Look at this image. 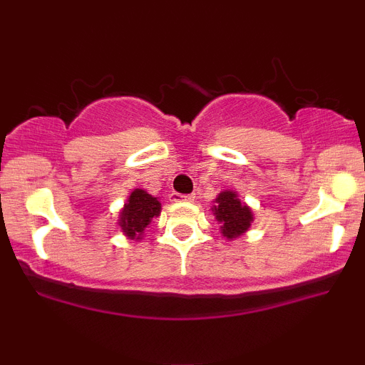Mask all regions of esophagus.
I'll return each instance as SVG.
<instances>
[{
  "instance_id": "obj_1",
  "label": "esophagus",
  "mask_w": 365,
  "mask_h": 365,
  "mask_svg": "<svg viewBox=\"0 0 365 365\" xmlns=\"http://www.w3.org/2000/svg\"><path fill=\"white\" fill-rule=\"evenodd\" d=\"M194 199H195L194 194H188V195L173 194V195H171V200H173V202H192Z\"/></svg>"
}]
</instances>
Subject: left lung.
Returning a JSON list of instances; mask_svg holds the SVG:
<instances>
[{
    "mask_svg": "<svg viewBox=\"0 0 365 365\" xmlns=\"http://www.w3.org/2000/svg\"><path fill=\"white\" fill-rule=\"evenodd\" d=\"M212 215L216 216L217 223H221V233L223 237L233 238L244 235L254 221V215L247 204L238 199V195L232 190L221 192L215 199Z\"/></svg>",
    "mask_w": 365,
    "mask_h": 365,
    "instance_id": "obj_1",
    "label": "left lung"
}]
</instances>
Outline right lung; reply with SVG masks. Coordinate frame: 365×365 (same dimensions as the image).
Wrapping results in <instances>:
<instances>
[{
	"label": "right lung",
	"mask_w": 365,
	"mask_h": 365,
	"mask_svg": "<svg viewBox=\"0 0 365 365\" xmlns=\"http://www.w3.org/2000/svg\"><path fill=\"white\" fill-rule=\"evenodd\" d=\"M161 212V202L158 197H153L142 188H135L128 195L127 204L120 212L118 225L121 232L132 240H142L145 228L150 225L154 217Z\"/></svg>",
	"instance_id": "right-lung-1"
}]
</instances>
